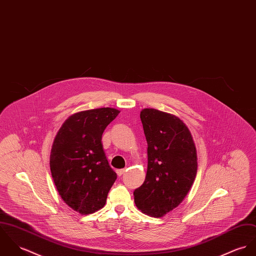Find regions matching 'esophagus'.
Wrapping results in <instances>:
<instances>
[{
  "label": "esophagus",
  "instance_id": "34e87169",
  "mask_svg": "<svg viewBox=\"0 0 256 256\" xmlns=\"http://www.w3.org/2000/svg\"><path fill=\"white\" fill-rule=\"evenodd\" d=\"M124 172H126L124 169H120V170H116V174H118V176H122V174H124Z\"/></svg>",
  "mask_w": 256,
  "mask_h": 256
}]
</instances>
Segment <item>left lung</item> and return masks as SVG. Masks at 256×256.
<instances>
[{"label": "left lung", "instance_id": "8db88e82", "mask_svg": "<svg viewBox=\"0 0 256 256\" xmlns=\"http://www.w3.org/2000/svg\"><path fill=\"white\" fill-rule=\"evenodd\" d=\"M140 120L147 142L148 165L144 182L134 192L142 213L162 217L190 192L198 172V155L192 134L174 114L143 109Z\"/></svg>", "mask_w": 256, "mask_h": 256}]
</instances>
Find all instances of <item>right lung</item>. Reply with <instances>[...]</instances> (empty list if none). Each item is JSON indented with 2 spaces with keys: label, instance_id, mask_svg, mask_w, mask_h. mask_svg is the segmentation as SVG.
Returning <instances> with one entry per match:
<instances>
[{
  "label": "right lung",
  "instance_id": "obj_1",
  "mask_svg": "<svg viewBox=\"0 0 256 256\" xmlns=\"http://www.w3.org/2000/svg\"><path fill=\"white\" fill-rule=\"evenodd\" d=\"M118 113L114 108H99L74 114L53 142L50 169L55 186L64 203L80 214L103 208L116 178L101 140Z\"/></svg>",
  "mask_w": 256,
  "mask_h": 256
}]
</instances>
